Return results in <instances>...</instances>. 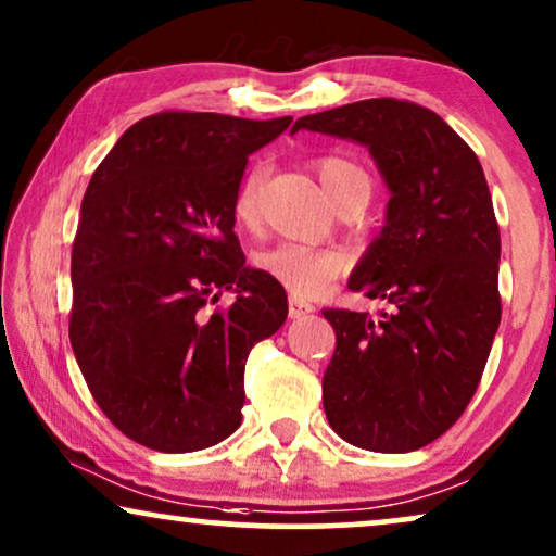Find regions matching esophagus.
I'll list each match as a JSON object with an SVG mask.
<instances>
[{
    "label": "esophagus",
    "instance_id": "1",
    "mask_svg": "<svg viewBox=\"0 0 556 556\" xmlns=\"http://www.w3.org/2000/svg\"><path fill=\"white\" fill-rule=\"evenodd\" d=\"M313 305H309V302H302V300H298V298H292L290 300V317H305V315H309L313 313Z\"/></svg>",
    "mask_w": 556,
    "mask_h": 556
}]
</instances>
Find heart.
Masks as SVG:
<instances>
[{
    "mask_svg": "<svg viewBox=\"0 0 556 556\" xmlns=\"http://www.w3.org/2000/svg\"><path fill=\"white\" fill-rule=\"evenodd\" d=\"M315 173L338 208L351 201H368L371 195V177L366 169L340 154L315 160ZM258 190H262V167H254L236 192L233 216L239 226H251L256 220ZM254 266L290 290L294 298H320L332 279L348 269V256L336 247H302V243L282 241L256 251Z\"/></svg>",
    "mask_w": 556,
    "mask_h": 556,
    "instance_id": "heart-1",
    "label": "heart"
}]
</instances>
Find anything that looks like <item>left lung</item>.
<instances>
[{
  "label": "left lung",
  "instance_id": "8db88e82",
  "mask_svg": "<svg viewBox=\"0 0 556 556\" xmlns=\"http://www.w3.org/2000/svg\"><path fill=\"white\" fill-rule=\"evenodd\" d=\"M300 129L368 147L391 192L387 224L348 279L391 307L323 309L336 330L325 417L355 447L412 453L460 419L501 323V233L483 167L445 118L409 101L345 103L298 118Z\"/></svg>",
  "mask_w": 556,
  "mask_h": 556
}]
</instances>
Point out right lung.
Returning <instances> with one entry per match:
<instances>
[{
	"label": "right lung",
	"mask_w": 556,
	"mask_h": 556,
	"mask_svg": "<svg viewBox=\"0 0 556 556\" xmlns=\"http://www.w3.org/2000/svg\"><path fill=\"white\" fill-rule=\"evenodd\" d=\"M292 116L162 111L118 137L80 203L71 345L101 412L139 445L195 453L241 425L243 366L287 320L251 269L233 203L249 154ZM231 289L228 311L207 313Z\"/></svg>",
	"instance_id": "obj_1"
}]
</instances>
